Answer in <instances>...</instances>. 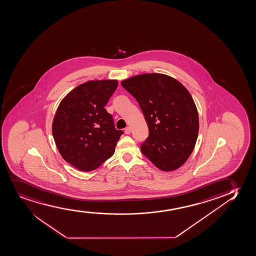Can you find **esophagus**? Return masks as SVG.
Masks as SVG:
<instances>
[{"instance_id": "esophagus-1", "label": "esophagus", "mask_w": 256, "mask_h": 256, "mask_svg": "<svg viewBox=\"0 0 256 256\" xmlns=\"http://www.w3.org/2000/svg\"><path fill=\"white\" fill-rule=\"evenodd\" d=\"M132 132V128L130 126H127L126 129H124V132L126 133V134H130Z\"/></svg>"}]
</instances>
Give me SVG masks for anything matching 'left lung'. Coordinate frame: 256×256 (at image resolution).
<instances>
[{"label": "left lung", "instance_id": "8db88e82", "mask_svg": "<svg viewBox=\"0 0 256 256\" xmlns=\"http://www.w3.org/2000/svg\"><path fill=\"white\" fill-rule=\"evenodd\" d=\"M121 84L140 104L149 128L142 154L164 172L181 167L194 150L199 130L198 109L188 90L162 74L136 75Z\"/></svg>", "mask_w": 256, "mask_h": 256}]
</instances>
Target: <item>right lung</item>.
<instances>
[{
  "label": "right lung",
  "instance_id": "obj_1",
  "mask_svg": "<svg viewBox=\"0 0 256 256\" xmlns=\"http://www.w3.org/2000/svg\"><path fill=\"white\" fill-rule=\"evenodd\" d=\"M116 88L115 80L88 81L58 104L52 136L62 158L80 170L91 172L110 158L124 134L104 109Z\"/></svg>",
  "mask_w": 256,
  "mask_h": 256
}]
</instances>
